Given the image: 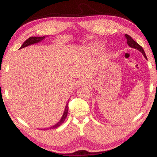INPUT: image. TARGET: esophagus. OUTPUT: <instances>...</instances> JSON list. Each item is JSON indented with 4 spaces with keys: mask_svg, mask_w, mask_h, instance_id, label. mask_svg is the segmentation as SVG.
<instances>
[{
    "mask_svg": "<svg viewBox=\"0 0 157 157\" xmlns=\"http://www.w3.org/2000/svg\"><path fill=\"white\" fill-rule=\"evenodd\" d=\"M78 84L79 85H86V82L84 79H79V82H78Z\"/></svg>",
    "mask_w": 157,
    "mask_h": 157,
    "instance_id": "34e87169",
    "label": "esophagus"
}]
</instances>
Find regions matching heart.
Returning <instances> with one entry per match:
<instances>
[{"instance_id": "b5f03b06", "label": "heart", "mask_w": 157, "mask_h": 157, "mask_svg": "<svg viewBox=\"0 0 157 157\" xmlns=\"http://www.w3.org/2000/svg\"><path fill=\"white\" fill-rule=\"evenodd\" d=\"M102 48V46L99 44H94L90 46V50L93 52H98L101 51Z\"/></svg>"}]
</instances>
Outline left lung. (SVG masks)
<instances>
[{"label": "left lung", "mask_w": 157, "mask_h": 157, "mask_svg": "<svg viewBox=\"0 0 157 157\" xmlns=\"http://www.w3.org/2000/svg\"><path fill=\"white\" fill-rule=\"evenodd\" d=\"M125 37L127 39V44H128L130 46V47L138 50V51L140 52L143 55V56H144V58L146 59H147V57H146V55L145 54V52L144 51V49H143V48L140 45L138 44L136 41H134L130 36H129L128 34H125Z\"/></svg>", "instance_id": "obj_1"}]
</instances>
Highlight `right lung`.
Returning <instances> with one entry per match:
<instances>
[{
	"label": "right lung",
	"mask_w": 157,
	"mask_h": 157,
	"mask_svg": "<svg viewBox=\"0 0 157 157\" xmlns=\"http://www.w3.org/2000/svg\"><path fill=\"white\" fill-rule=\"evenodd\" d=\"M48 36H42V37H30L29 38L28 40H26L23 42V44L21 45V47L19 48V49H21L23 48H25L26 47V46H29V45H32V44H36V43H38V42H40L41 41H42L43 40H44L45 38L47 37ZM68 103H69V101L67 102L66 104V106H65V110H64V113H63V116L61 119L59 120V122L57 123H56L55 125H52L51 127H50V128H44V129H55L56 128H58V127H59L60 125H61L62 123L65 121V120L67 117V113H68V109H69V106H68Z\"/></svg>",
	"instance_id": "add662e5"
}]
</instances>
